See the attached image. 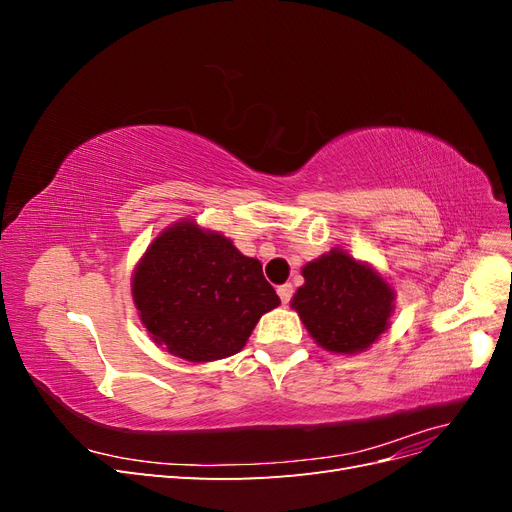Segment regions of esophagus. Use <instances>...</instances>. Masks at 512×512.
<instances>
[{"label":"esophagus","instance_id":"1","mask_svg":"<svg viewBox=\"0 0 512 512\" xmlns=\"http://www.w3.org/2000/svg\"><path fill=\"white\" fill-rule=\"evenodd\" d=\"M277 294H280L282 303H284V305H288V303H290V299H292V294H294V288H292L290 284H284V286L277 288Z\"/></svg>","mask_w":512,"mask_h":512}]
</instances>
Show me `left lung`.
<instances>
[{
	"label": "left lung",
	"instance_id": "left-lung-1",
	"mask_svg": "<svg viewBox=\"0 0 512 512\" xmlns=\"http://www.w3.org/2000/svg\"><path fill=\"white\" fill-rule=\"evenodd\" d=\"M303 277L292 307L322 348L361 352L389 327L395 299L391 286L342 250L309 262Z\"/></svg>",
	"mask_w": 512,
	"mask_h": 512
}]
</instances>
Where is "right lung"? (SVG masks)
<instances>
[{
    "instance_id": "1",
    "label": "right lung",
    "mask_w": 512,
    "mask_h": 512,
    "mask_svg": "<svg viewBox=\"0 0 512 512\" xmlns=\"http://www.w3.org/2000/svg\"><path fill=\"white\" fill-rule=\"evenodd\" d=\"M132 294L153 342L192 363L239 352L260 316L280 305L256 258L194 222L175 224L151 243Z\"/></svg>"
}]
</instances>
